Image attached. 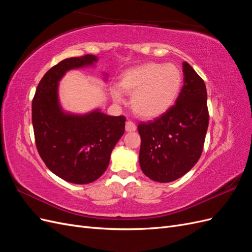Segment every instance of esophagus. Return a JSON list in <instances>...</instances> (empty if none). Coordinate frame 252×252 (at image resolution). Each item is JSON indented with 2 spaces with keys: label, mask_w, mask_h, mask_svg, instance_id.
<instances>
[{
  "label": "esophagus",
  "mask_w": 252,
  "mask_h": 252,
  "mask_svg": "<svg viewBox=\"0 0 252 252\" xmlns=\"http://www.w3.org/2000/svg\"><path fill=\"white\" fill-rule=\"evenodd\" d=\"M125 129H126V131H128V132H130V131H135L136 126H135V124L133 123V122H131V121H127V122H126Z\"/></svg>",
  "instance_id": "esophagus-1"
}]
</instances>
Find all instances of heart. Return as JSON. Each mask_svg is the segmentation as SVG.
Here are the masks:
<instances>
[{
  "instance_id": "heart-1",
  "label": "heart",
  "mask_w": 252,
  "mask_h": 252,
  "mask_svg": "<svg viewBox=\"0 0 252 252\" xmlns=\"http://www.w3.org/2000/svg\"><path fill=\"white\" fill-rule=\"evenodd\" d=\"M182 73L173 64L148 63L128 69L119 83L124 94H131V108L138 116L151 119L161 116L177 100ZM114 101L122 102L121 91L111 89Z\"/></svg>"
}]
</instances>
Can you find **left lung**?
<instances>
[{
  "mask_svg": "<svg viewBox=\"0 0 252 252\" xmlns=\"http://www.w3.org/2000/svg\"><path fill=\"white\" fill-rule=\"evenodd\" d=\"M184 85L175 104L154 121L141 122L139 161L145 175L159 183L183 177L199 161L209 123L203 79L183 63Z\"/></svg>",
  "mask_w": 252,
  "mask_h": 252,
  "instance_id": "8db88e82",
  "label": "left lung"
}]
</instances>
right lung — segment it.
<instances>
[{"label":"right lung","instance_id":"right-lung-1","mask_svg":"<svg viewBox=\"0 0 252 252\" xmlns=\"http://www.w3.org/2000/svg\"><path fill=\"white\" fill-rule=\"evenodd\" d=\"M86 55L65 59L44 74L32 100L36 149L48 169L73 184H88L107 169L111 151L125 131V117L100 110L87 114L65 112L59 103L58 84L66 71L93 65Z\"/></svg>","mask_w":252,"mask_h":252}]
</instances>
